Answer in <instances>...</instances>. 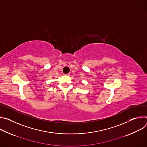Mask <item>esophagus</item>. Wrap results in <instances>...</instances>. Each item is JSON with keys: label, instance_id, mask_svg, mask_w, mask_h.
<instances>
[{"label": "esophagus", "instance_id": "obj_1", "mask_svg": "<svg viewBox=\"0 0 147 147\" xmlns=\"http://www.w3.org/2000/svg\"><path fill=\"white\" fill-rule=\"evenodd\" d=\"M70 75V73H69V74H65V76H69Z\"/></svg>", "mask_w": 147, "mask_h": 147}]
</instances>
